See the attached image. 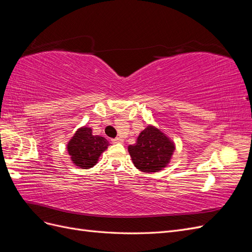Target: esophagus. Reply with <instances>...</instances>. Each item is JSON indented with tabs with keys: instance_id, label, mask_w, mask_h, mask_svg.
Wrapping results in <instances>:
<instances>
[{
	"instance_id": "34e87169",
	"label": "esophagus",
	"mask_w": 252,
	"mask_h": 252,
	"mask_svg": "<svg viewBox=\"0 0 252 252\" xmlns=\"http://www.w3.org/2000/svg\"><path fill=\"white\" fill-rule=\"evenodd\" d=\"M111 142H112L113 144H117V143H123L124 140L122 139V138H116V139H112Z\"/></svg>"
}]
</instances>
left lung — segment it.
<instances>
[{
  "mask_svg": "<svg viewBox=\"0 0 252 252\" xmlns=\"http://www.w3.org/2000/svg\"><path fill=\"white\" fill-rule=\"evenodd\" d=\"M174 143L155 126H147L128 151L136 168L143 172H158L170 162Z\"/></svg>",
  "mask_w": 252,
  "mask_h": 252,
  "instance_id": "1",
  "label": "left lung"
}]
</instances>
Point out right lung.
Wrapping results in <instances>:
<instances>
[{
  "label": "right lung",
  "instance_id": "add662e5",
  "mask_svg": "<svg viewBox=\"0 0 252 252\" xmlns=\"http://www.w3.org/2000/svg\"><path fill=\"white\" fill-rule=\"evenodd\" d=\"M108 145V141L103 136L94 135L91 128L82 127L67 144V150L74 165L88 169L97 163L98 158L107 149Z\"/></svg>",
  "mask_w": 252,
  "mask_h": 252
}]
</instances>
